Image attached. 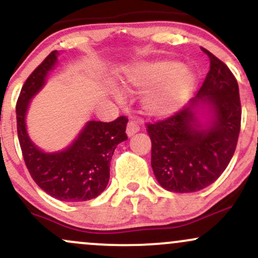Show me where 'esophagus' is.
<instances>
[{
	"mask_svg": "<svg viewBox=\"0 0 258 258\" xmlns=\"http://www.w3.org/2000/svg\"><path fill=\"white\" fill-rule=\"evenodd\" d=\"M139 131V126L137 123L135 122V121H131V122L127 123V127H126V133L128 137H132L133 135H136Z\"/></svg>",
	"mask_w": 258,
	"mask_h": 258,
	"instance_id": "34e87169",
	"label": "esophagus"
}]
</instances>
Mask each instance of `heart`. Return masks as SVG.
Masks as SVG:
<instances>
[{
    "mask_svg": "<svg viewBox=\"0 0 258 258\" xmlns=\"http://www.w3.org/2000/svg\"><path fill=\"white\" fill-rule=\"evenodd\" d=\"M197 75L189 68L172 59L139 61L127 68L122 85L131 93L143 92L141 105L146 114L154 117L172 115L182 109L197 87ZM117 102L120 92H114Z\"/></svg>",
    "mask_w": 258,
    "mask_h": 258,
    "instance_id": "b5f03b06",
    "label": "heart"
}]
</instances>
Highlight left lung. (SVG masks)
<instances>
[{"label": "left lung", "instance_id": "left-lung-1", "mask_svg": "<svg viewBox=\"0 0 258 258\" xmlns=\"http://www.w3.org/2000/svg\"><path fill=\"white\" fill-rule=\"evenodd\" d=\"M210 72L197 96L167 120L148 125L152 167L159 184L193 193L215 182L232 160L240 132L239 86L224 63L206 49Z\"/></svg>", "mask_w": 258, "mask_h": 258}]
</instances>
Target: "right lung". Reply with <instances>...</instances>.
I'll list each match as a JSON object with an SVG mask.
<instances>
[{
    "label": "right lung",
    "instance_id": "obj_1",
    "mask_svg": "<svg viewBox=\"0 0 258 258\" xmlns=\"http://www.w3.org/2000/svg\"><path fill=\"white\" fill-rule=\"evenodd\" d=\"M53 51L29 76L17 102V130L26 167L32 179L54 199L79 203L94 199L104 191L110 178L115 148L126 141L127 117L112 122L87 121L72 143L57 152H44L32 142L26 127L31 99L43 88L49 73L58 64Z\"/></svg>",
    "mask_w": 258,
    "mask_h": 258
}]
</instances>
